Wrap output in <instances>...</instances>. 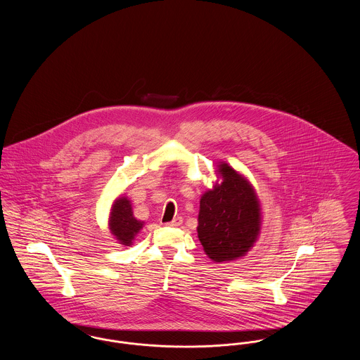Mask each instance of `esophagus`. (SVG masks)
Returning <instances> with one entry per match:
<instances>
[{
    "label": "esophagus",
    "instance_id": "esophagus-1",
    "mask_svg": "<svg viewBox=\"0 0 360 360\" xmlns=\"http://www.w3.org/2000/svg\"><path fill=\"white\" fill-rule=\"evenodd\" d=\"M182 224V217H175L172 221H169V223H166L167 226H178V225H181Z\"/></svg>",
    "mask_w": 360,
    "mask_h": 360
}]
</instances>
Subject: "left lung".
Segmentation results:
<instances>
[{"mask_svg": "<svg viewBox=\"0 0 360 360\" xmlns=\"http://www.w3.org/2000/svg\"><path fill=\"white\" fill-rule=\"evenodd\" d=\"M223 182L200 201L198 239L214 262L243 257L257 240L260 209L251 185L228 165H220Z\"/></svg>", "mask_w": 360, "mask_h": 360, "instance_id": "8db88e82", "label": "left lung"}]
</instances>
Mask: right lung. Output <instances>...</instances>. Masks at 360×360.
Segmentation results:
<instances>
[{
    "label": "right lung",
    "instance_id": "right-lung-1",
    "mask_svg": "<svg viewBox=\"0 0 360 360\" xmlns=\"http://www.w3.org/2000/svg\"><path fill=\"white\" fill-rule=\"evenodd\" d=\"M109 225H110L112 233L117 238V240H120L121 244L129 245L135 238V235L141 229L143 223H140L134 217L129 200H127L125 197H121L113 205Z\"/></svg>",
    "mask_w": 360,
    "mask_h": 360
}]
</instances>
